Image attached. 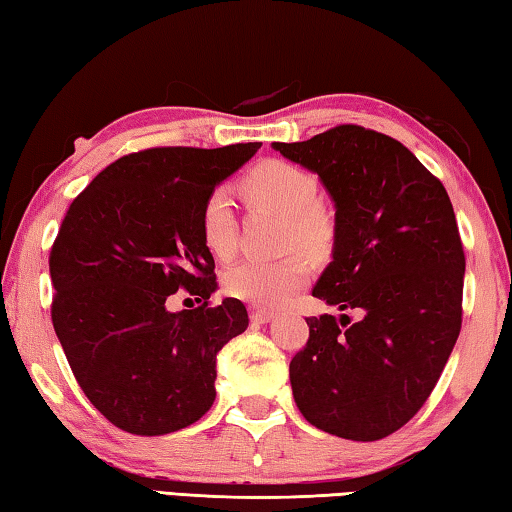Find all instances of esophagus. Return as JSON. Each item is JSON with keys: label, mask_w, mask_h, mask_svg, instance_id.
<instances>
[{"label": "esophagus", "mask_w": 512, "mask_h": 512, "mask_svg": "<svg viewBox=\"0 0 512 512\" xmlns=\"http://www.w3.org/2000/svg\"><path fill=\"white\" fill-rule=\"evenodd\" d=\"M271 318H273V311H266V309H253V311H250V320H253L255 325H264Z\"/></svg>", "instance_id": "obj_1"}]
</instances>
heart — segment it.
<instances>
[{
	"mask_svg": "<svg viewBox=\"0 0 512 512\" xmlns=\"http://www.w3.org/2000/svg\"><path fill=\"white\" fill-rule=\"evenodd\" d=\"M244 192L255 203L284 214L287 244H298L309 253H323L332 241V223L316 205L318 183L298 164L264 160L244 178ZM203 241L214 257H230L237 248V223L232 198L225 187H216L205 198L201 212ZM311 277L305 255L291 253L280 259H244L223 273V289L230 298L255 307H280L298 293Z\"/></svg>",
	"mask_w": 512,
	"mask_h": 512,
	"instance_id": "heart-1",
	"label": "heart"
}]
</instances>
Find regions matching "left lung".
Returning a JSON list of instances; mask_svg holds the SVG:
<instances>
[{
	"label": "left lung",
	"instance_id": "1",
	"mask_svg": "<svg viewBox=\"0 0 512 512\" xmlns=\"http://www.w3.org/2000/svg\"><path fill=\"white\" fill-rule=\"evenodd\" d=\"M334 201L332 262L311 296L348 314L307 318L291 359L300 413L332 436L379 440L427 402L461 332L465 255L440 180L393 137L343 124L273 142Z\"/></svg>",
	"mask_w": 512,
	"mask_h": 512
}]
</instances>
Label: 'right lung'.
Returning a JSON list of instances; mask_svg holds the SVG:
<instances>
[{
    "label": "right lung",
    "instance_id": "right-lung-1",
    "mask_svg": "<svg viewBox=\"0 0 512 512\" xmlns=\"http://www.w3.org/2000/svg\"><path fill=\"white\" fill-rule=\"evenodd\" d=\"M259 146L124 155L69 205L49 255L51 320L83 393L115 427L164 436L214 404L216 354L248 311L237 298L207 305L216 275L201 212ZM178 288L204 305L169 312Z\"/></svg>",
    "mask_w": 512,
    "mask_h": 512
}]
</instances>
